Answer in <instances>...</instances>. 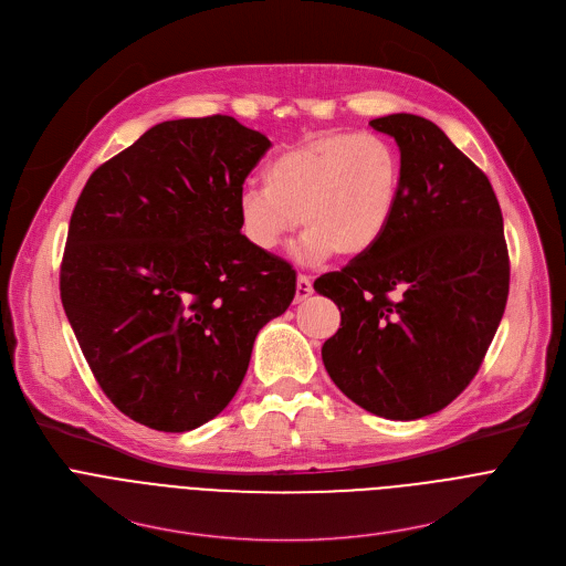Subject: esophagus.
<instances>
[{"mask_svg": "<svg viewBox=\"0 0 566 566\" xmlns=\"http://www.w3.org/2000/svg\"><path fill=\"white\" fill-rule=\"evenodd\" d=\"M313 293V286H311V277L308 275H297V282H295V302H304L308 295Z\"/></svg>", "mask_w": 566, "mask_h": 566, "instance_id": "34e87169", "label": "esophagus"}]
</instances>
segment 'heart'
I'll list each match as a JSON object with an SVG mask.
<instances>
[{
    "mask_svg": "<svg viewBox=\"0 0 566 566\" xmlns=\"http://www.w3.org/2000/svg\"><path fill=\"white\" fill-rule=\"evenodd\" d=\"M400 188V156L382 136H313L269 160L264 186L239 192V230L253 249L273 253L302 219V260L319 262L334 253L354 260L387 234Z\"/></svg>",
    "mask_w": 566,
    "mask_h": 566,
    "instance_id": "b5f03b06",
    "label": "heart"
}]
</instances>
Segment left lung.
I'll use <instances>...</instances> for the list:
<instances>
[{"label": "left lung", "instance_id": "obj_1", "mask_svg": "<svg viewBox=\"0 0 566 566\" xmlns=\"http://www.w3.org/2000/svg\"><path fill=\"white\" fill-rule=\"evenodd\" d=\"M369 125L400 149V201L369 253L313 282L340 308L322 363L363 410L415 421L470 385L495 338L511 280L504 219L489 177L432 120Z\"/></svg>", "mask_w": 566, "mask_h": 566}]
</instances>
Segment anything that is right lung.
Returning <instances> with one entry per match:
<instances>
[{
    "label": "right lung",
    "mask_w": 566,
    "mask_h": 566,
    "mask_svg": "<svg viewBox=\"0 0 566 566\" xmlns=\"http://www.w3.org/2000/svg\"><path fill=\"white\" fill-rule=\"evenodd\" d=\"M271 140L232 116L166 120L87 181L60 297L98 385L132 421L188 432L247 376L253 343L295 295V271L253 249L237 199Z\"/></svg>",
    "instance_id": "add662e5"
}]
</instances>
